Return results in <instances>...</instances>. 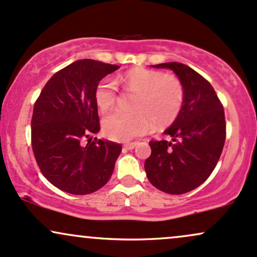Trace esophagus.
Masks as SVG:
<instances>
[{
	"label": "esophagus",
	"mask_w": 257,
	"mask_h": 257,
	"mask_svg": "<svg viewBox=\"0 0 257 257\" xmlns=\"http://www.w3.org/2000/svg\"><path fill=\"white\" fill-rule=\"evenodd\" d=\"M138 145V143H129V144H125L124 145V149H126V150H133V149H135V146Z\"/></svg>",
	"instance_id": "obj_1"
}]
</instances>
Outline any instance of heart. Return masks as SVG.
<instances>
[{
	"label": "heart",
	"instance_id": "1",
	"mask_svg": "<svg viewBox=\"0 0 257 257\" xmlns=\"http://www.w3.org/2000/svg\"><path fill=\"white\" fill-rule=\"evenodd\" d=\"M126 91L134 93L129 107L117 111L102 120V132L116 141H131L151 129L152 120L166 126L178 118L184 106V88L178 78L156 70L135 67L118 78ZM95 102L101 112H107L117 102V87L105 78L96 85Z\"/></svg>",
	"mask_w": 257,
	"mask_h": 257
}]
</instances>
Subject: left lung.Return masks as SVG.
Listing matches in <instances>:
<instances>
[{"label":"left lung","instance_id":"obj_1","mask_svg":"<svg viewBox=\"0 0 257 257\" xmlns=\"http://www.w3.org/2000/svg\"><path fill=\"white\" fill-rule=\"evenodd\" d=\"M169 69L184 88V106L178 118L164 134L172 141H150L151 156L145 161L150 182L169 194L194 190L210 176L216 167L226 139L223 106L214 88L187 65H152Z\"/></svg>","mask_w":257,"mask_h":257}]
</instances>
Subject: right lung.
<instances>
[{"mask_svg":"<svg viewBox=\"0 0 257 257\" xmlns=\"http://www.w3.org/2000/svg\"><path fill=\"white\" fill-rule=\"evenodd\" d=\"M117 69L91 59L75 61L52 76L35 102L32 151L44 178L64 192L93 193L113 173L120 144L89 135L100 131L96 85Z\"/></svg>","mask_w":257,"mask_h":257,"instance_id":"add662e5","label":"right lung"}]
</instances>
